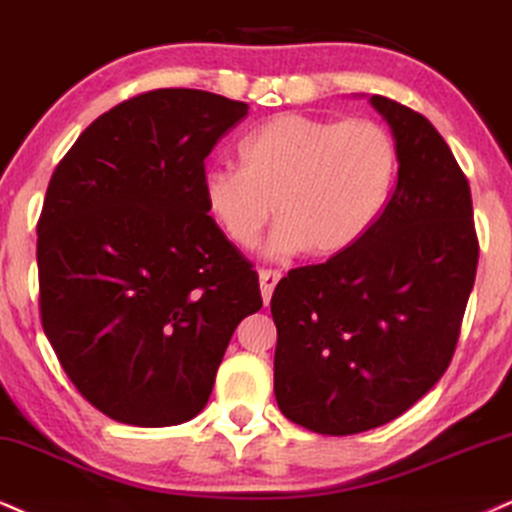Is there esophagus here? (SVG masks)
<instances>
[{"label": "esophagus", "mask_w": 512, "mask_h": 512, "mask_svg": "<svg viewBox=\"0 0 512 512\" xmlns=\"http://www.w3.org/2000/svg\"><path fill=\"white\" fill-rule=\"evenodd\" d=\"M282 273L280 270H273V268H263L258 270V282H261V296H263V304L268 306L270 296H273L275 292V285L280 282Z\"/></svg>", "instance_id": "1"}]
</instances>
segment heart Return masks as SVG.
I'll return each instance as SVG.
<instances>
[{
    "label": "heart",
    "mask_w": 512,
    "mask_h": 512,
    "mask_svg": "<svg viewBox=\"0 0 512 512\" xmlns=\"http://www.w3.org/2000/svg\"><path fill=\"white\" fill-rule=\"evenodd\" d=\"M237 156L242 168L204 175L206 208L237 249H251L273 213L275 256L349 251L380 220L399 173L394 135L372 118L277 113L239 142Z\"/></svg>",
    "instance_id": "heart-1"
}]
</instances>
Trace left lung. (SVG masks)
Instances as JSON below:
<instances>
[{"label": "left lung", "mask_w": 512, "mask_h": 512, "mask_svg": "<svg viewBox=\"0 0 512 512\" xmlns=\"http://www.w3.org/2000/svg\"><path fill=\"white\" fill-rule=\"evenodd\" d=\"M394 132L399 180L356 246L289 270L270 313L275 399L306 430L346 437L399 418L456 351L479 242L465 173L437 128L370 97Z\"/></svg>", "instance_id": "1"}]
</instances>
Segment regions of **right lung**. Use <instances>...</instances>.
Masks as SVG:
<instances>
[{"instance_id": "right-lung-1", "label": "right lung", "mask_w": 512, "mask_h": 512, "mask_svg": "<svg viewBox=\"0 0 512 512\" xmlns=\"http://www.w3.org/2000/svg\"><path fill=\"white\" fill-rule=\"evenodd\" d=\"M249 106L151 90L68 149L37 223L40 315L73 387L111 420L201 413L232 332L263 306L258 275L204 201L206 156Z\"/></svg>"}]
</instances>
